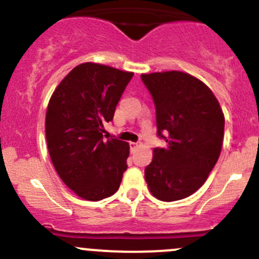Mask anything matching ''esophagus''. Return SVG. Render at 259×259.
<instances>
[{"label":"esophagus","mask_w":259,"mask_h":259,"mask_svg":"<svg viewBox=\"0 0 259 259\" xmlns=\"http://www.w3.org/2000/svg\"><path fill=\"white\" fill-rule=\"evenodd\" d=\"M138 146H139V144H138V143H134V142H132V143H130V150H132V151H134L135 149L138 148Z\"/></svg>","instance_id":"34e87169"}]
</instances>
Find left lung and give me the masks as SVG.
Wrapping results in <instances>:
<instances>
[{"label":"left lung","instance_id":"8db88e82","mask_svg":"<svg viewBox=\"0 0 259 259\" xmlns=\"http://www.w3.org/2000/svg\"><path fill=\"white\" fill-rule=\"evenodd\" d=\"M156 111L158 137L145 168L151 194L163 202L184 199L205 183L215 165L224 137V115L211 90L182 71L143 74Z\"/></svg>","mask_w":259,"mask_h":259}]
</instances>
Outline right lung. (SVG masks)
I'll return each instance as SVG.
<instances>
[{"mask_svg": "<svg viewBox=\"0 0 259 259\" xmlns=\"http://www.w3.org/2000/svg\"><path fill=\"white\" fill-rule=\"evenodd\" d=\"M133 75L85 62L62 79L50 99V158L62 182L82 199L96 202L113 195L126 170L129 144L117 138L105 140L103 133Z\"/></svg>", "mask_w": 259, "mask_h": 259, "instance_id": "right-lung-1", "label": "right lung"}]
</instances>
